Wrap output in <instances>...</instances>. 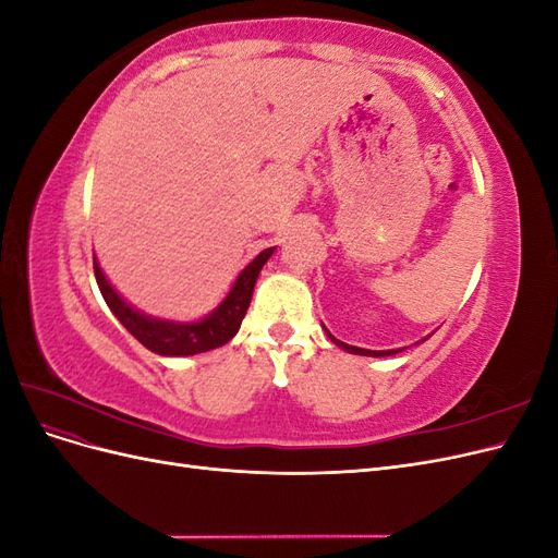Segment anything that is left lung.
Listing matches in <instances>:
<instances>
[{
	"label": "left lung",
	"mask_w": 558,
	"mask_h": 558,
	"mask_svg": "<svg viewBox=\"0 0 558 558\" xmlns=\"http://www.w3.org/2000/svg\"><path fill=\"white\" fill-rule=\"evenodd\" d=\"M328 332V330H326ZM328 337L330 340L337 344V347H342L344 351H349V353H359V356H393V353H398V351H402V349H391V351H369V349H361V347H351V344H344V342H340V340H335V337L328 332Z\"/></svg>",
	"instance_id": "1"
}]
</instances>
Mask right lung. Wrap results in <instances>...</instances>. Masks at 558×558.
<instances>
[{
	"instance_id": "1",
	"label": "right lung",
	"mask_w": 558,
	"mask_h": 558,
	"mask_svg": "<svg viewBox=\"0 0 558 558\" xmlns=\"http://www.w3.org/2000/svg\"><path fill=\"white\" fill-rule=\"evenodd\" d=\"M272 251L275 248H265L263 253H258L253 263H248L242 269V275L234 281L221 305H218L207 318L193 320V324H174V320H160L134 312L128 302L111 289V283L102 275V269H99L95 258L93 263L95 279L99 291H102L105 302L116 314V318L132 332V337H137L146 349L160 353V356H193V353L221 347L238 335L242 318L251 305L253 286H256L260 269L267 263V258L272 256Z\"/></svg>"
}]
</instances>
